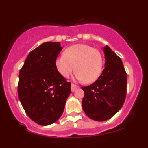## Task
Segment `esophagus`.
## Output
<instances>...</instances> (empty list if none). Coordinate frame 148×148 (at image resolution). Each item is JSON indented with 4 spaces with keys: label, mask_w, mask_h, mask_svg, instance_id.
Returning <instances> with one entry per match:
<instances>
[{
    "label": "esophagus",
    "mask_w": 148,
    "mask_h": 148,
    "mask_svg": "<svg viewBox=\"0 0 148 148\" xmlns=\"http://www.w3.org/2000/svg\"><path fill=\"white\" fill-rule=\"evenodd\" d=\"M79 88V86H76L75 84H72V86H71V88H72V92H74L76 91V90L77 89V88Z\"/></svg>",
    "instance_id": "esophagus-1"
}]
</instances>
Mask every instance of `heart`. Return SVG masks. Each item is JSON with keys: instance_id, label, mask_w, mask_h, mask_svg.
I'll return each instance as SVG.
<instances>
[{"instance_id": "b5f03b06", "label": "heart", "mask_w": 148, "mask_h": 148, "mask_svg": "<svg viewBox=\"0 0 148 148\" xmlns=\"http://www.w3.org/2000/svg\"><path fill=\"white\" fill-rule=\"evenodd\" d=\"M56 67L64 78L76 71V79L88 84L95 82L103 71V58L98 49L84 44L73 45L64 51V55L56 59Z\"/></svg>"}]
</instances>
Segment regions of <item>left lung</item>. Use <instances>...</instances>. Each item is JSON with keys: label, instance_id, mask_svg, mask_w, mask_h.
Listing matches in <instances>:
<instances>
[{"label": "left lung", "instance_id": "1", "mask_svg": "<svg viewBox=\"0 0 148 148\" xmlns=\"http://www.w3.org/2000/svg\"><path fill=\"white\" fill-rule=\"evenodd\" d=\"M103 51L106 61L101 76L94 84L81 88L83 109L96 121H105L116 114L127 95V74L122 60L108 46Z\"/></svg>", "mask_w": 148, "mask_h": 148}]
</instances>
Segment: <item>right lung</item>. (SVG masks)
I'll list each match as a JSON object with an SVG mask.
<instances>
[{"mask_svg":"<svg viewBox=\"0 0 148 148\" xmlns=\"http://www.w3.org/2000/svg\"><path fill=\"white\" fill-rule=\"evenodd\" d=\"M62 49L60 42L42 44L28 54L19 72L18 95L22 106L32 120L43 126L60 118L71 92V83L56 67Z\"/></svg>","mask_w":148,"mask_h":148,"instance_id":"1","label":"right lung"}]
</instances>
